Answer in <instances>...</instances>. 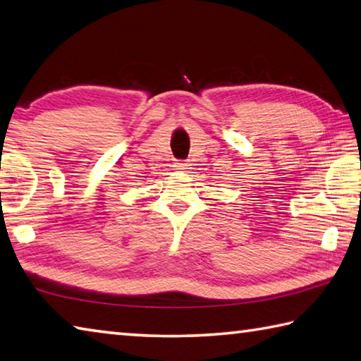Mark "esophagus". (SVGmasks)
<instances>
[{
	"label": "esophagus",
	"mask_w": 361,
	"mask_h": 361,
	"mask_svg": "<svg viewBox=\"0 0 361 361\" xmlns=\"http://www.w3.org/2000/svg\"><path fill=\"white\" fill-rule=\"evenodd\" d=\"M173 167H175L176 170H185V169H188V164H186L185 161H176Z\"/></svg>",
	"instance_id": "esophagus-1"
}]
</instances>
